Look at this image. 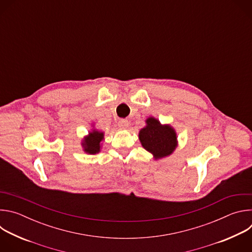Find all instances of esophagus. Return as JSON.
Listing matches in <instances>:
<instances>
[{"instance_id": "34e87169", "label": "esophagus", "mask_w": 252, "mask_h": 252, "mask_svg": "<svg viewBox=\"0 0 252 252\" xmlns=\"http://www.w3.org/2000/svg\"><path fill=\"white\" fill-rule=\"evenodd\" d=\"M128 125H129V123H128V121L127 120H121L120 122H119V126L121 127V128H127L128 127Z\"/></svg>"}]
</instances>
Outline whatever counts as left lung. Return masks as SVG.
<instances>
[{
  "mask_svg": "<svg viewBox=\"0 0 252 252\" xmlns=\"http://www.w3.org/2000/svg\"><path fill=\"white\" fill-rule=\"evenodd\" d=\"M138 138L142 148L153 155L155 160L171 156L178 146L175 129L169 124L162 125L155 117L146 120Z\"/></svg>",
  "mask_w": 252,
  "mask_h": 252,
  "instance_id": "1",
  "label": "left lung"
}]
</instances>
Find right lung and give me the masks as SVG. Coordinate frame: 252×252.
Instances as JSON below:
<instances>
[{
    "mask_svg": "<svg viewBox=\"0 0 252 252\" xmlns=\"http://www.w3.org/2000/svg\"><path fill=\"white\" fill-rule=\"evenodd\" d=\"M103 140H104V132L94 128V126H93V128L82 139L81 145H82L83 151L88 155L98 154L101 150Z\"/></svg>",
    "mask_w": 252,
    "mask_h": 252,
    "instance_id": "obj_1",
    "label": "right lung"
}]
</instances>
